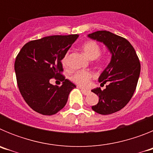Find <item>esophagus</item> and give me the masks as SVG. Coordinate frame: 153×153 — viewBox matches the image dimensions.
<instances>
[{"label": "esophagus", "instance_id": "1", "mask_svg": "<svg viewBox=\"0 0 153 153\" xmlns=\"http://www.w3.org/2000/svg\"><path fill=\"white\" fill-rule=\"evenodd\" d=\"M81 91L83 92V94H84V95H89V94H90V90H83V89H82V90H81Z\"/></svg>", "mask_w": 153, "mask_h": 153}]
</instances>
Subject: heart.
<instances>
[{
	"label": "heart",
	"mask_w": 153,
	"mask_h": 153,
	"mask_svg": "<svg viewBox=\"0 0 153 153\" xmlns=\"http://www.w3.org/2000/svg\"><path fill=\"white\" fill-rule=\"evenodd\" d=\"M82 50H83L84 54L90 60L97 59L100 56L101 52L100 47L95 41H87L84 43L82 45ZM67 57H68V53H66L62 59V64L64 67H66L67 64ZM92 76H93V74L88 70H81V71L75 73L72 76L71 79L74 83L79 85V86L86 87L90 85Z\"/></svg>",
	"instance_id": "b5f03b06"
}]
</instances>
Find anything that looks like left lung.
Returning a JSON list of instances; mask_svg holds the SVG:
<instances>
[{
    "label": "left lung",
    "instance_id": "8db88e82",
    "mask_svg": "<svg viewBox=\"0 0 153 153\" xmlns=\"http://www.w3.org/2000/svg\"><path fill=\"white\" fill-rule=\"evenodd\" d=\"M89 38L102 43L111 54L107 67L99 76L100 85L91 90L99 97V102L92 106L99 114L109 115L119 111L132 98L140 74V63L134 48L126 39L106 30L87 35Z\"/></svg>",
    "mask_w": 153,
    "mask_h": 153
}]
</instances>
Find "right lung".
Masks as SVG:
<instances>
[{
    "instance_id": "obj_1",
    "label": "right lung",
    "mask_w": 153,
    "mask_h": 153,
    "mask_svg": "<svg viewBox=\"0 0 153 153\" xmlns=\"http://www.w3.org/2000/svg\"><path fill=\"white\" fill-rule=\"evenodd\" d=\"M78 34L45 36L31 40L21 48L14 63L18 88L24 100L34 111L47 116L65 106L76 86L60 74L61 60ZM52 78L63 81L61 87L49 83Z\"/></svg>"
}]
</instances>
